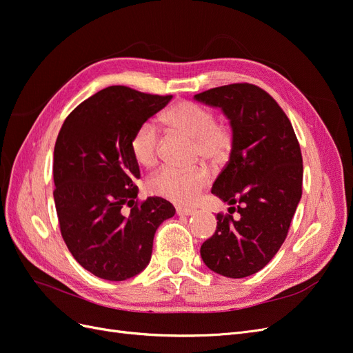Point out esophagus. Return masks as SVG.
Wrapping results in <instances>:
<instances>
[{"label": "esophagus", "instance_id": "esophagus-1", "mask_svg": "<svg viewBox=\"0 0 353 353\" xmlns=\"http://www.w3.org/2000/svg\"><path fill=\"white\" fill-rule=\"evenodd\" d=\"M196 210L194 209H187V208H176V215L178 216H191L194 215Z\"/></svg>", "mask_w": 353, "mask_h": 353}]
</instances>
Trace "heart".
<instances>
[{
  "mask_svg": "<svg viewBox=\"0 0 353 353\" xmlns=\"http://www.w3.org/2000/svg\"><path fill=\"white\" fill-rule=\"evenodd\" d=\"M163 122L176 134L194 141L197 154L203 160L219 162L232 145V132L228 123L216 122L213 113L206 108L190 101L174 104L165 114ZM131 153L137 163L152 168L157 162L159 131L153 122H143L131 138ZM209 183L205 169L178 170L172 168L160 169L148 179L147 188L152 194L166 199L176 205H191L200 191Z\"/></svg>",
  "mask_w": 353,
  "mask_h": 353,
  "instance_id": "1",
  "label": "heart"
}]
</instances>
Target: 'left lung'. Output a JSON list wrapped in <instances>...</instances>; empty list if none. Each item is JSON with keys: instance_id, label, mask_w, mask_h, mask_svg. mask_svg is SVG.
I'll return each instance as SVG.
<instances>
[{"instance_id": "8db88e82", "label": "left lung", "mask_w": 353, "mask_h": 353, "mask_svg": "<svg viewBox=\"0 0 353 353\" xmlns=\"http://www.w3.org/2000/svg\"><path fill=\"white\" fill-rule=\"evenodd\" d=\"M194 100L221 109L230 121V160L212 194L228 203L230 213H218L216 231L201 244L200 254L213 272L244 279L261 271L287 237L302 197L301 145L283 109L256 85H223Z\"/></svg>"}]
</instances>
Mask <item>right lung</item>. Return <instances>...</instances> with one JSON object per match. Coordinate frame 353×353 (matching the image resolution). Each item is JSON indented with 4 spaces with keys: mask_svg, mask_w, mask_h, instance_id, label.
Returning <instances> with one entry per match:
<instances>
[{
    "mask_svg": "<svg viewBox=\"0 0 353 353\" xmlns=\"http://www.w3.org/2000/svg\"><path fill=\"white\" fill-rule=\"evenodd\" d=\"M170 100L113 85L82 101L59 132L52 196L60 231L73 258L99 279L123 281L145 270L156 230L175 215L160 197L137 205L140 168L130 147L137 128Z\"/></svg>",
    "mask_w": 353,
    "mask_h": 353,
    "instance_id": "add662e5",
    "label": "right lung"
}]
</instances>
